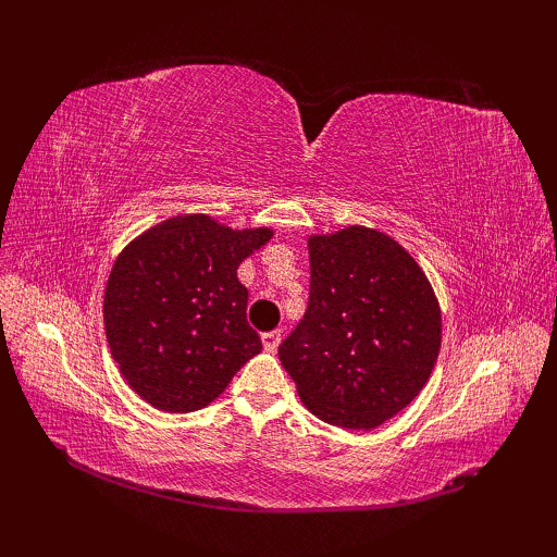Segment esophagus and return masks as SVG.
I'll use <instances>...</instances> for the list:
<instances>
[{
	"instance_id": "34e87169",
	"label": "esophagus",
	"mask_w": 557,
	"mask_h": 557,
	"mask_svg": "<svg viewBox=\"0 0 557 557\" xmlns=\"http://www.w3.org/2000/svg\"><path fill=\"white\" fill-rule=\"evenodd\" d=\"M262 344L267 350H276L281 344V330H272L262 334Z\"/></svg>"
}]
</instances>
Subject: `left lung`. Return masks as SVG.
Here are the masks:
<instances>
[{"label":"left lung","instance_id":"1","mask_svg":"<svg viewBox=\"0 0 557 557\" xmlns=\"http://www.w3.org/2000/svg\"><path fill=\"white\" fill-rule=\"evenodd\" d=\"M311 288L278 346L307 409L330 425L372 430L428 383L442 313L425 274L397 242L367 227L309 239Z\"/></svg>","mask_w":557,"mask_h":557}]
</instances>
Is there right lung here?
Listing matches in <instances>:
<instances>
[{"instance_id": "right-lung-1", "label": "right lung", "mask_w": 557, "mask_h": 557, "mask_svg": "<svg viewBox=\"0 0 557 557\" xmlns=\"http://www.w3.org/2000/svg\"><path fill=\"white\" fill-rule=\"evenodd\" d=\"M272 230H230L209 215H176L117 256L104 293L111 356L139 397L188 413L221 395L262 350L248 325L239 264Z\"/></svg>"}]
</instances>
